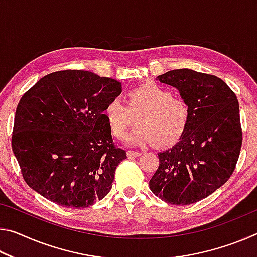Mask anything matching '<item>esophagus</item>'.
<instances>
[{"instance_id": "esophagus-1", "label": "esophagus", "mask_w": 257, "mask_h": 257, "mask_svg": "<svg viewBox=\"0 0 257 257\" xmlns=\"http://www.w3.org/2000/svg\"><path fill=\"white\" fill-rule=\"evenodd\" d=\"M127 155H128V158H137V156L141 155V152H137V151H128V152H127Z\"/></svg>"}]
</instances>
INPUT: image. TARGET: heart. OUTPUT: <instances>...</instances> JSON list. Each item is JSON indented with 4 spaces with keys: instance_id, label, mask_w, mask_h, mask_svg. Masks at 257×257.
Instances as JSON below:
<instances>
[{
    "instance_id": "1",
    "label": "heart",
    "mask_w": 257,
    "mask_h": 257,
    "mask_svg": "<svg viewBox=\"0 0 257 257\" xmlns=\"http://www.w3.org/2000/svg\"><path fill=\"white\" fill-rule=\"evenodd\" d=\"M125 103L113 98L104 107L103 115L111 134L122 139L134 116L138 115V127L129 135L132 145L150 144L159 146L175 143L185 133L190 120V106L184 98L173 96L170 89L153 81H147L130 89Z\"/></svg>"
}]
</instances>
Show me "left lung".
I'll return each mask as SVG.
<instances>
[{
	"label": "left lung",
	"instance_id": "1",
	"mask_svg": "<svg viewBox=\"0 0 257 257\" xmlns=\"http://www.w3.org/2000/svg\"><path fill=\"white\" fill-rule=\"evenodd\" d=\"M158 80L179 90L190 106V120L179 142L158 154L150 188L169 204L189 205L210 196L234 171L242 143L239 103L213 75L177 69Z\"/></svg>",
	"mask_w": 257,
	"mask_h": 257
}]
</instances>
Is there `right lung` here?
<instances>
[{"mask_svg":"<svg viewBox=\"0 0 257 257\" xmlns=\"http://www.w3.org/2000/svg\"><path fill=\"white\" fill-rule=\"evenodd\" d=\"M121 82L90 71L52 72L17 106L12 151L30 188L61 206L84 208L108 194L127 159L115 147L103 111Z\"/></svg>","mask_w":257,"mask_h":257,"instance_id":"obj_1","label":"right lung"}]
</instances>
